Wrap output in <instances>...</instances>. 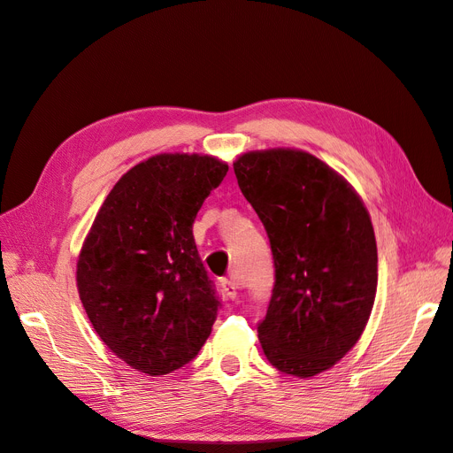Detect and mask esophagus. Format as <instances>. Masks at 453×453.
I'll return each mask as SVG.
<instances>
[{
    "label": "esophagus",
    "mask_w": 453,
    "mask_h": 453,
    "mask_svg": "<svg viewBox=\"0 0 453 453\" xmlns=\"http://www.w3.org/2000/svg\"><path fill=\"white\" fill-rule=\"evenodd\" d=\"M222 289H224V294L229 299H235L237 297V291H239V282L233 280V279H224L222 280Z\"/></svg>",
    "instance_id": "1"
}]
</instances>
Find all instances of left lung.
Listing matches in <instances>:
<instances>
[{
	"mask_svg": "<svg viewBox=\"0 0 453 453\" xmlns=\"http://www.w3.org/2000/svg\"><path fill=\"white\" fill-rule=\"evenodd\" d=\"M233 169L274 259L261 348L280 372L316 376L356 346L369 322L378 284L369 211L342 174L304 150L244 152Z\"/></svg>",
	"mask_w": 453,
	"mask_h": 453,
	"instance_id": "8db88e82",
	"label": "left lung"
}]
</instances>
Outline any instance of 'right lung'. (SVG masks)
Masks as SVG:
<instances>
[{"label": "right lung", "mask_w": 453, "mask_h": 453, "mask_svg": "<svg viewBox=\"0 0 453 453\" xmlns=\"http://www.w3.org/2000/svg\"><path fill=\"white\" fill-rule=\"evenodd\" d=\"M227 164L156 154L114 184L77 259L79 297L99 339L131 369L162 376L192 361L218 301L194 241V220Z\"/></svg>", "instance_id": "add662e5"}]
</instances>
